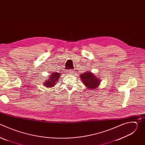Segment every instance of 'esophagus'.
Masks as SVG:
<instances>
[{"mask_svg": "<svg viewBox=\"0 0 145 145\" xmlns=\"http://www.w3.org/2000/svg\"><path fill=\"white\" fill-rule=\"evenodd\" d=\"M73 70H68V71H67V73H68V74H73Z\"/></svg>", "mask_w": 145, "mask_h": 145, "instance_id": "1", "label": "esophagus"}]
</instances>
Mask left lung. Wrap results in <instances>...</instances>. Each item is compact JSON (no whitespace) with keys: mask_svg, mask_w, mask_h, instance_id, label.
Wrapping results in <instances>:
<instances>
[{"mask_svg":"<svg viewBox=\"0 0 145 145\" xmlns=\"http://www.w3.org/2000/svg\"><path fill=\"white\" fill-rule=\"evenodd\" d=\"M82 82L89 89H95L100 83L101 79L91 72H86L80 75Z\"/></svg>","mask_w":145,"mask_h":145,"instance_id":"1","label":"left lung"}]
</instances>
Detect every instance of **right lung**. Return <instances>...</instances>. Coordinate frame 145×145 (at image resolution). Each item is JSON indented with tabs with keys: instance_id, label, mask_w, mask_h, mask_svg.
<instances>
[{
	"instance_id": "right-lung-1",
	"label": "right lung",
	"mask_w": 145,
	"mask_h": 145,
	"mask_svg": "<svg viewBox=\"0 0 145 145\" xmlns=\"http://www.w3.org/2000/svg\"><path fill=\"white\" fill-rule=\"evenodd\" d=\"M59 73L58 72H53L51 74V75L49 76V78L46 80L45 81L43 82V84L45 87L47 88H51L54 87L56 82L59 81L58 78L60 77Z\"/></svg>"
}]
</instances>
